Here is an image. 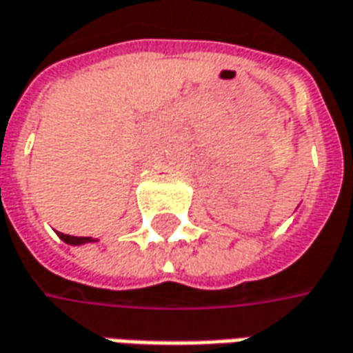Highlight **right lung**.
Listing matches in <instances>:
<instances>
[{
  "label": "right lung",
  "mask_w": 353,
  "mask_h": 353,
  "mask_svg": "<svg viewBox=\"0 0 353 353\" xmlns=\"http://www.w3.org/2000/svg\"><path fill=\"white\" fill-rule=\"evenodd\" d=\"M61 241H65L68 245H83V243H89L93 241L91 237H72V235H65V233H60Z\"/></svg>",
  "instance_id": "obj_1"
}]
</instances>
